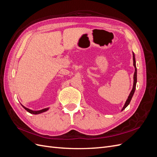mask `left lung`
<instances>
[{
  "label": "left lung",
  "instance_id": "obj_1",
  "mask_svg": "<svg viewBox=\"0 0 157 157\" xmlns=\"http://www.w3.org/2000/svg\"><path fill=\"white\" fill-rule=\"evenodd\" d=\"M132 54H133V65H134V68H135V72H134V84H133V88H132V90H131V92L129 94V96H128V99H126V101L124 103V105L123 106L122 110L121 111H123L124 110L125 108L129 105L130 103V101L131 99L133 97V95H134V92H135V90H136V83H137V68H136V58H135V54L134 52H132Z\"/></svg>",
  "mask_w": 157,
  "mask_h": 157
}]
</instances>
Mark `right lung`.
I'll return each mask as SVG.
<instances>
[{
	"instance_id": "1",
	"label": "right lung",
	"mask_w": 157,
	"mask_h": 157,
	"mask_svg": "<svg viewBox=\"0 0 157 157\" xmlns=\"http://www.w3.org/2000/svg\"><path fill=\"white\" fill-rule=\"evenodd\" d=\"M22 105V107L23 108L25 109L27 111H28L31 114H33V115H38V114H40L42 113H44V112L47 111L49 109V108L48 107V108H45V109H41V110H39V111H33V110H31V109H28V108L24 107L23 105Z\"/></svg>"
}]
</instances>
